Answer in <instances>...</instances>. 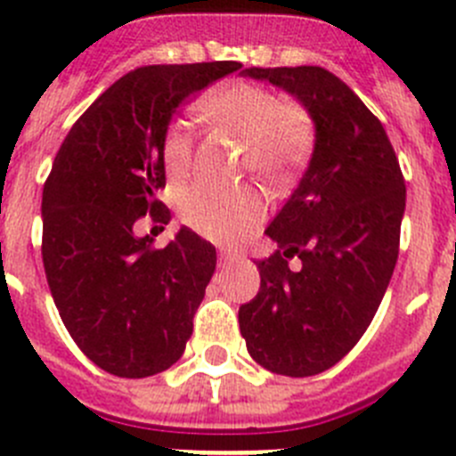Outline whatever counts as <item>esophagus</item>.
Returning a JSON list of instances; mask_svg holds the SVG:
<instances>
[{"mask_svg": "<svg viewBox=\"0 0 456 456\" xmlns=\"http://www.w3.org/2000/svg\"><path fill=\"white\" fill-rule=\"evenodd\" d=\"M238 258H240V254L238 252H229V249H223V252L218 254V261H220V265H232L233 261H238Z\"/></svg>", "mask_w": 456, "mask_h": 456, "instance_id": "obj_1", "label": "esophagus"}]
</instances>
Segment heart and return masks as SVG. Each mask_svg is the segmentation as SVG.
Here are the masks:
<instances>
[{"label": "heart", "instance_id": "1", "mask_svg": "<svg viewBox=\"0 0 456 456\" xmlns=\"http://www.w3.org/2000/svg\"><path fill=\"white\" fill-rule=\"evenodd\" d=\"M202 114L245 139V166L265 182H279L301 164L313 142L308 112L286 103L279 92L263 85L236 80L204 96ZM161 159L170 177L189 173L193 161V137L184 121L166 130ZM265 214L261 195L252 189H223L195 184L182 193L180 218L186 227L211 240H238L252 232Z\"/></svg>", "mask_w": 456, "mask_h": 456}]
</instances>
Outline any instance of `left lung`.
Here are the masks:
<instances>
[{"mask_svg": "<svg viewBox=\"0 0 456 456\" xmlns=\"http://www.w3.org/2000/svg\"><path fill=\"white\" fill-rule=\"evenodd\" d=\"M301 101L314 121V151L267 236L279 245L256 261L261 288L240 305L249 355L290 378L338 364L362 338L398 261L405 180L376 114L324 67H249ZM297 256L295 273L287 261Z\"/></svg>", "mask_w": 456, "mask_h": 456, "instance_id": "1", "label": "left lung"}]
</instances>
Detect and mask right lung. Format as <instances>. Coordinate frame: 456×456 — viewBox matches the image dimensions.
I'll use <instances>...</instances> for the list:
<instances>
[{"label": "right lung", "instance_id": "1", "mask_svg": "<svg viewBox=\"0 0 456 456\" xmlns=\"http://www.w3.org/2000/svg\"><path fill=\"white\" fill-rule=\"evenodd\" d=\"M240 62L139 67L74 123L42 191V261L51 297L80 351L118 378L166 371L184 353L216 270V248L182 227L164 249L132 227L166 186V130L191 94Z\"/></svg>", "mask_w": 456, "mask_h": 456}]
</instances>
